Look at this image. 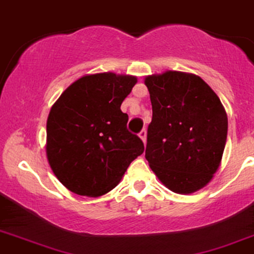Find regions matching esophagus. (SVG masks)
Listing matches in <instances>:
<instances>
[{"mask_svg":"<svg viewBox=\"0 0 254 254\" xmlns=\"http://www.w3.org/2000/svg\"><path fill=\"white\" fill-rule=\"evenodd\" d=\"M139 136H140V139H141L142 141H144V144H145V142H146V130L142 129L141 131L139 132Z\"/></svg>","mask_w":254,"mask_h":254,"instance_id":"1","label":"esophagus"}]
</instances>
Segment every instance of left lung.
<instances>
[{
	"label": "left lung",
	"instance_id": "left-lung-1",
	"mask_svg": "<svg viewBox=\"0 0 254 254\" xmlns=\"http://www.w3.org/2000/svg\"><path fill=\"white\" fill-rule=\"evenodd\" d=\"M152 120L145 157L176 193L205 187L220 167L228 120L220 98L198 75L167 70L147 75Z\"/></svg>",
	"mask_w": 254,
	"mask_h": 254
}]
</instances>
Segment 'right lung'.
Segmentation results:
<instances>
[{"mask_svg":"<svg viewBox=\"0 0 254 254\" xmlns=\"http://www.w3.org/2000/svg\"><path fill=\"white\" fill-rule=\"evenodd\" d=\"M137 79L98 73L79 78L62 93L47 119L46 152L57 179L69 191L98 197L120 182L144 142L127 130L120 105Z\"/></svg>","mask_w":254,"mask_h":254,"instance_id":"obj_1","label":"right lung"}]
</instances>
